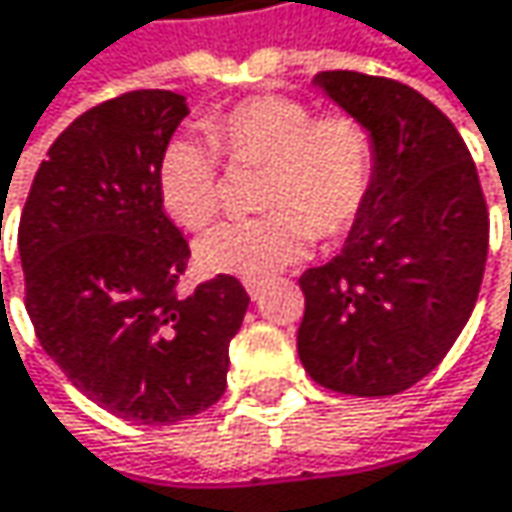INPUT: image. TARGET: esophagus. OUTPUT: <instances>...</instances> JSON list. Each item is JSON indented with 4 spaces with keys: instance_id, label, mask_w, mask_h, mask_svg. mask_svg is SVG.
<instances>
[{
    "instance_id": "obj_1",
    "label": "esophagus",
    "mask_w": 512,
    "mask_h": 512,
    "mask_svg": "<svg viewBox=\"0 0 512 512\" xmlns=\"http://www.w3.org/2000/svg\"><path fill=\"white\" fill-rule=\"evenodd\" d=\"M243 287H246V293L252 296V299H260V293H263V281H257V278H246L243 281Z\"/></svg>"
}]
</instances>
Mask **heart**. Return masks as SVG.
Returning <instances> with one entry per match:
<instances>
[{"label": "heart", "instance_id": "obj_1", "mask_svg": "<svg viewBox=\"0 0 512 512\" xmlns=\"http://www.w3.org/2000/svg\"><path fill=\"white\" fill-rule=\"evenodd\" d=\"M208 140L172 137L158 161V193L184 228H202L219 210V156L263 163L252 219H228L196 243L213 275L269 278L304 257L313 234H343L366 205L375 152L351 114L313 111L290 96H255L208 122Z\"/></svg>", "mask_w": 512, "mask_h": 512}]
</instances>
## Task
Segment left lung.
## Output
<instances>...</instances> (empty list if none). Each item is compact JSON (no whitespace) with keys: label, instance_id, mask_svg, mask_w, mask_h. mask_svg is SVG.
Masks as SVG:
<instances>
[{"label":"left lung","instance_id":"8db88e82","mask_svg":"<svg viewBox=\"0 0 512 512\" xmlns=\"http://www.w3.org/2000/svg\"><path fill=\"white\" fill-rule=\"evenodd\" d=\"M313 84L363 122L375 169L343 252L299 278V357L325 390L395 395L440 366L472 316L487 202L463 137L422 93L351 70Z\"/></svg>","mask_w":512,"mask_h":512}]
</instances>
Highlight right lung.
Here are the masks:
<instances>
[{
	"mask_svg": "<svg viewBox=\"0 0 512 512\" xmlns=\"http://www.w3.org/2000/svg\"><path fill=\"white\" fill-rule=\"evenodd\" d=\"M187 99L134 90L52 143L20 219L25 310L43 351L90 401L137 425L216 404L249 293L216 275L178 296L190 246L163 213L158 161Z\"/></svg>",
	"mask_w": 512,
	"mask_h": 512,
	"instance_id": "1",
	"label": "right lung"
}]
</instances>
